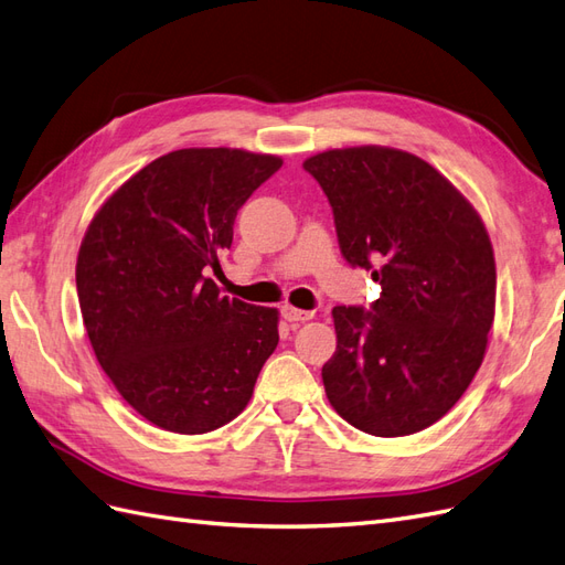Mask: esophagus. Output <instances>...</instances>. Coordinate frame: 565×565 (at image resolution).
<instances>
[{
  "label": "esophagus",
  "instance_id": "esophagus-1",
  "mask_svg": "<svg viewBox=\"0 0 565 565\" xmlns=\"http://www.w3.org/2000/svg\"><path fill=\"white\" fill-rule=\"evenodd\" d=\"M312 315L315 312H310V310H298V308H294V306H284L281 308V317L286 322H308V320H312Z\"/></svg>",
  "mask_w": 565,
  "mask_h": 565
}]
</instances>
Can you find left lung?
I'll return each instance as SVG.
<instances>
[{"label":"left lung","instance_id":"obj_1","mask_svg":"<svg viewBox=\"0 0 565 565\" xmlns=\"http://www.w3.org/2000/svg\"><path fill=\"white\" fill-rule=\"evenodd\" d=\"M302 169L329 200L345 263L382 286L370 310H331L327 398L374 437L420 431L456 406L482 365L497 302L487 228L456 185L411 152L327 150Z\"/></svg>","mask_w":565,"mask_h":565}]
</instances>
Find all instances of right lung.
Segmentation results:
<instances>
[{"mask_svg":"<svg viewBox=\"0 0 565 565\" xmlns=\"http://www.w3.org/2000/svg\"><path fill=\"white\" fill-rule=\"evenodd\" d=\"M284 162L231 148L154 159L85 231L76 288L97 363L145 420L205 434L248 406L279 343L277 308L220 296L207 277L234 222Z\"/></svg>","mask_w":565,"mask_h":565,"instance_id":"right-lung-1","label":"right lung"}]
</instances>
